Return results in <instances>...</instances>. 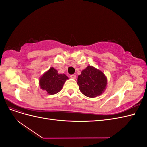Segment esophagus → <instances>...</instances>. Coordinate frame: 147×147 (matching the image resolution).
Returning a JSON list of instances; mask_svg holds the SVG:
<instances>
[{
    "label": "esophagus",
    "mask_w": 147,
    "mask_h": 147,
    "mask_svg": "<svg viewBox=\"0 0 147 147\" xmlns=\"http://www.w3.org/2000/svg\"><path fill=\"white\" fill-rule=\"evenodd\" d=\"M70 78H72L73 79H76L77 78V76L75 75H70Z\"/></svg>",
    "instance_id": "1"
}]
</instances>
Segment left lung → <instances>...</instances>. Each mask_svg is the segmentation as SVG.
I'll return each mask as SVG.
<instances>
[{
  "label": "left lung",
  "instance_id": "1",
  "mask_svg": "<svg viewBox=\"0 0 147 147\" xmlns=\"http://www.w3.org/2000/svg\"><path fill=\"white\" fill-rule=\"evenodd\" d=\"M77 84L82 94L94 98L105 91L107 84V78L99 69L88 65L78 75Z\"/></svg>",
  "mask_w": 147,
  "mask_h": 147
}]
</instances>
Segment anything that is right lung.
Segmentation results:
<instances>
[{
    "instance_id": "obj_1",
    "label": "right lung",
    "mask_w": 147,
    "mask_h": 147,
    "mask_svg": "<svg viewBox=\"0 0 147 147\" xmlns=\"http://www.w3.org/2000/svg\"><path fill=\"white\" fill-rule=\"evenodd\" d=\"M69 78L64 74H58L54 67L50 68L39 78V85L43 91L50 95L59 92Z\"/></svg>"
}]
</instances>
